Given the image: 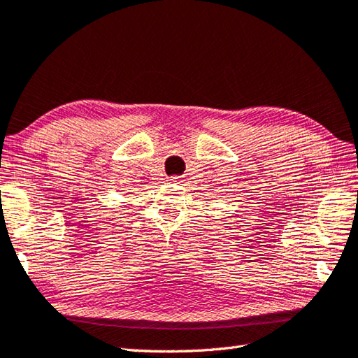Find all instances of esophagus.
I'll return each mask as SVG.
<instances>
[{
	"mask_svg": "<svg viewBox=\"0 0 358 358\" xmlns=\"http://www.w3.org/2000/svg\"><path fill=\"white\" fill-rule=\"evenodd\" d=\"M169 181H171V183H180V181H181V177H171V178H169Z\"/></svg>",
	"mask_w": 358,
	"mask_h": 358,
	"instance_id": "esophagus-1",
	"label": "esophagus"
}]
</instances>
